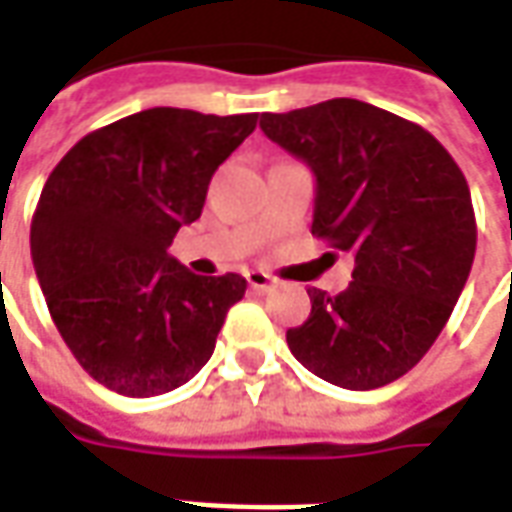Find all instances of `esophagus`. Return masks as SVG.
I'll list each match as a JSON object with an SVG mask.
<instances>
[{
	"label": "esophagus",
	"mask_w": 512,
	"mask_h": 512,
	"mask_svg": "<svg viewBox=\"0 0 512 512\" xmlns=\"http://www.w3.org/2000/svg\"><path fill=\"white\" fill-rule=\"evenodd\" d=\"M246 282H249V288L255 290H268L274 285V279L268 277L266 271H246Z\"/></svg>",
	"instance_id": "34e87169"
}]
</instances>
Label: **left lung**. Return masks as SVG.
Here are the masks:
<instances>
[{
  "label": "left lung",
  "instance_id": "8db88e82",
  "mask_svg": "<svg viewBox=\"0 0 512 512\" xmlns=\"http://www.w3.org/2000/svg\"><path fill=\"white\" fill-rule=\"evenodd\" d=\"M260 128L315 175L312 235L354 255L343 293L307 290L290 351L343 389L392 384L428 354L469 279V183L436 136L354 98L266 112Z\"/></svg>",
  "mask_w": 512,
  "mask_h": 512
}]
</instances>
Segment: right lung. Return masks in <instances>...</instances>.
I'll return each instance as SVG.
<instances>
[{
  "instance_id": "obj_1",
  "label": "right lung",
  "mask_w": 512,
  "mask_h": 512,
  "mask_svg": "<svg viewBox=\"0 0 512 512\" xmlns=\"http://www.w3.org/2000/svg\"><path fill=\"white\" fill-rule=\"evenodd\" d=\"M255 126L257 115L145 109L79 139L40 191L29 246L51 318L117 395H164L197 376L244 299V277L191 274L167 249Z\"/></svg>"
}]
</instances>
